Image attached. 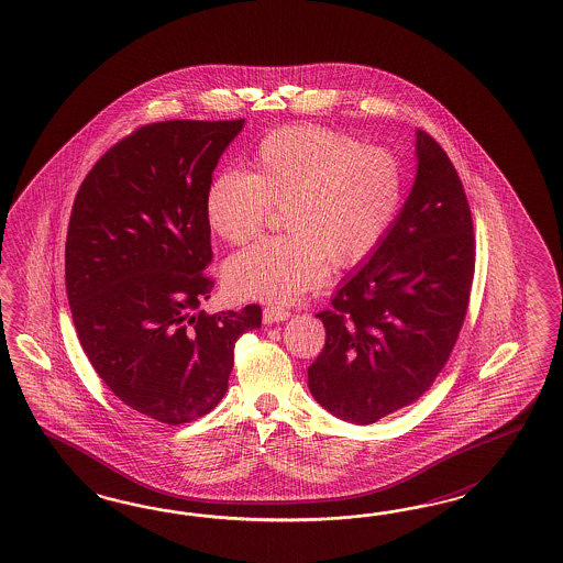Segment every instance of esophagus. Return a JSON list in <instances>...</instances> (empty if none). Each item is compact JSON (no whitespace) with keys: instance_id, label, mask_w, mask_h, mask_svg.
Segmentation results:
<instances>
[{"instance_id":"34e87169","label":"esophagus","mask_w":563,"mask_h":563,"mask_svg":"<svg viewBox=\"0 0 563 563\" xmlns=\"http://www.w3.org/2000/svg\"><path fill=\"white\" fill-rule=\"evenodd\" d=\"M290 318L289 309L278 306H268L264 309V322L266 324H278V322H287Z\"/></svg>"}]
</instances>
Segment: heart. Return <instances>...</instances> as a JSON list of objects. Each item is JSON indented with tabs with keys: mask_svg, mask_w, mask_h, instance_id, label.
<instances>
[{
	"mask_svg": "<svg viewBox=\"0 0 563 563\" xmlns=\"http://www.w3.org/2000/svg\"><path fill=\"white\" fill-rule=\"evenodd\" d=\"M405 200L396 154L320 125L262 137L252 173L224 169L206 188V221L227 243L256 238L271 202L287 233L239 252L224 266L229 289L247 299L292 301L318 287L328 262L349 268L386 238Z\"/></svg>",
	"mask_w": 563,
	"mask_h": 563,
	"instance_id": "1",
	"label": "heart"
}]
</instances>
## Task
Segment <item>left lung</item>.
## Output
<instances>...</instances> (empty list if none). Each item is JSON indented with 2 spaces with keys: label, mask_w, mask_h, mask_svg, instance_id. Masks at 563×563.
<instances>
[{
  "label": "left lung",
  "mask_w": 563,
  "mask_h": 563,
  "mask_svg": "<svg viewBox=\"0 0 563 563\" xmlns=\"http://www.w3.org/2000/svg\"><path fill=\"white\" fill-rule=\"evenodd\" d=\"M417 173L382 243L344 276L320 357L307 369L320 407L369 426L415 402L459 339L475 274L473 219L442 146L415 132Z\"/></svg>",
  "instance_id": "obj_1"
}]
</instances>
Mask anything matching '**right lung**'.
Wrapping results in <instances>:
<instances>
[{
  "label": "right lung",
  "instance_id": "right-lung-1",
  "mask_svg": "<svg viewBox=\"0 0 563 563\" xmlns=\"http://www.w3.org/2000/svg\"><path fill=\"white\" fill-rule=\"evenodd\" d=\"M245 120L161 121L102 154L74 200L66 290L86 357L128 407L179 426L221 402L260 306L206 316V188Z\"/></svg>",
  "mask_w": 563,
  "mask_h": 563
}]
</instances>
